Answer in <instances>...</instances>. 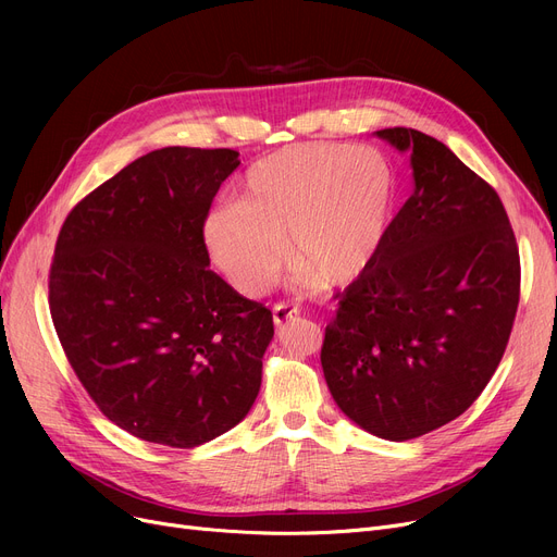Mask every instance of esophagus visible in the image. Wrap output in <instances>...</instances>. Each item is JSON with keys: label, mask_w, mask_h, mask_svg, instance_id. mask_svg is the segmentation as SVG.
Here are the masks:
<instances>
[{"label": "esophagus", "mask_w": 557, "mask_h": 557, "mask_svg": "<svg viewBox=\"0 0 557 557\" xmlns=\"http://www.w3.org/2000/svg\"><path fill=\"white\" fill-rule=\"evenodd\" d=\"M298 313H300V307L294 305V302H277V305L273 307V320H275V325L288 323V320H294Z\"/></svg>", "instance_id": "obj_1"}]
</instances>
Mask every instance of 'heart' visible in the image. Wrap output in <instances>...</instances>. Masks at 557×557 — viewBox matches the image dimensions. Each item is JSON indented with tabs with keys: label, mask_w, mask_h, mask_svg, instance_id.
Listing matches in <instances>:
<instances>
[{
	"label": "heart",
	"mask_w": 557,
	"mask_h": 557,
	"mask_svg": "<svg viewBox=\"0 0 557 557\" xmlns=\"http://www.w3.org/2000/svg\"><path fill=\"white\" fill-rule=\"evenodd\" d=\"M395 178L372 149L311 141L257 160L239 202L205 219V242L216 267L246 296L267 290L290 255L309 280L343 286L376 257L393 216Z\"/></svg>",
	"instance_id": "heart-1"
}]
</instances>
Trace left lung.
<instances>
[{"instance_id":"1","label":"left lung","mask_w":557,"mask_h":557,"mask_svg":"<svg viewBox=\"0 0 557 557\" xmlns=\"http://www.w3.org/2000/svg\"><path fill=\"white\" fill-rule=\"evenodd\" d=\"M376 135L411 153L416 189L325 330L320 363L341 411L411 441L462 416L502 363L519 305V248L481 175L416 128Z\"/></svg>"}]
</instances>
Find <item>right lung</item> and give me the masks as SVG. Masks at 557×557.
<instances>
[{"mask_svg":"<svg viewBox=\"0 0 557 557\" xmlns=\"http://www.w3.org/2000/svg\"><path fill=\"white\" fill-rule=\"evenodd\" d=\"M237 166L232 149L151 151L76 202L58 232V341L99 411L146 443H210L261 386L273 313L210 271L202 234Z\"/></svg>","mask_w":557,"mask_h":557,"instance_id":"right-lung-1","label":"right lung"}]
</instances>
